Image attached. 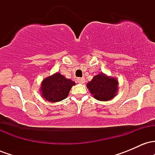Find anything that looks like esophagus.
<instances>
[{
    "label": "esophagus",
    "mask_w": 155,
    "mask_h": 155,
    "mask_svg": "<svg viewBox=\"0 0 155 155\" xmlns=\"http://www.w3.org/2000/svg\"><path fill=\"white\" fill-rule=\"evenodd\" d=\"M77 81L79 84H84L85 82V79L84 78H79V79H77Z\"/></svg>",
    "instance_id": "1"
}]
</instances>
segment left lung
Instances as JSON below:
<instances>
[{"label": "left lung", "instance_id": "1", "mask_svg": "<svg viewBox=\"0 0 155 155\" xmlns=\"http://www.w3.org/2000/svg\"><path fill=\"white\" fill-rule=\"evenodd\" d=\"M88 90L96 100L107 101L116 95L118 90V81L115 78L101 73L95 76L87 84Z\"/></svg>", "mask_w": 155, "mask_h": 155}]
</instances>
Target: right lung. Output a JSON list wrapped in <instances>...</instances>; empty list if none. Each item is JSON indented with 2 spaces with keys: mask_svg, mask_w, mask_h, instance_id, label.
<instances>
[{
  "mask_svg": "<svg viewBox=\"0 0 155 155\" xmlns=\"http://www.w3.org/2000/svg\"><path fill=\"white\" fill-rule=\"evenodd\" d=\"M75 82L66 79L60 73H55L43 80L41 86V95L46 101L55 103L65 99Z\"/></svg>",
  "mask_w": 155,
  "mask_h": 155,
  "instance_id": "add662e5",
  "label": "right lung"
}]
</instances>
